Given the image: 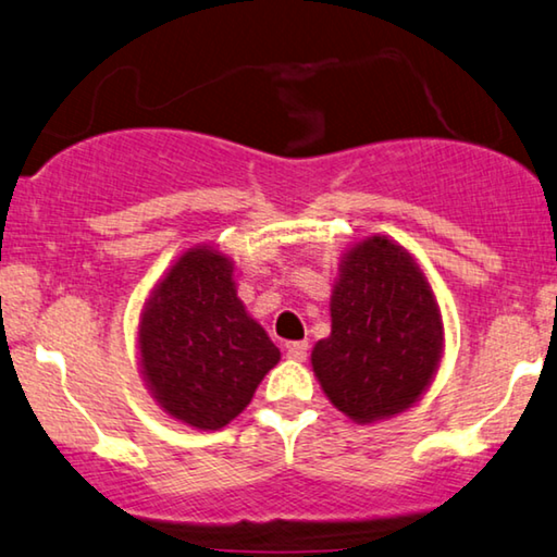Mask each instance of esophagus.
I'll list each match as a JSON object with an SVG mask.
<instances>
[{
	"label": "esophagus",
	"instance_id": "esophagus-1",
	"mask_svg": "<svg viewBox=\"0 0 557 557\" xmlns=\"http://www.w3.org/2000/svg\"><path fill=\"white\" fill-rule=\"evenodd\" d=\"M286 356L290 358V361L304 363L306 356H308V344H306V341H296V344H288L286 346Z\"/></svg>",
	"mask_w": 557,
	"mask_h": 557
}]
</instances>
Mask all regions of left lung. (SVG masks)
Wrapping results in <instances>:
<instances>
[{
	"instance_id": "8db88e82",
	"label": "left lung",
	"mask_w": 557,
	"mask_h": 557,
	"mask_svg": "<svg viewBox=\"0 0 557 557\" xmlns=\"http://www.w3.org/2000/svg\"><path fill=\"white\" fill-rule=\"evenodd\" d=\"M441 358V306L413 256L388 236L350 246L331 290V336L311 350L331 404L356 423L386 421L421 400Z\"/></svg>"
}]
</instances>
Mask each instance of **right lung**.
Returning a JSON list of instances; mask_svg holds the SVG:
<instances>
[{"mask_svg":"<svg viewBox=\"0 0 557 557\" xmlns=\"http://www.w3.org/2000/svg\"><path fill=\"white\" fill-rule=\"evenodd\" d=\"M281 350L236 294L234 261L209 244L171 263L139 319V368L174 421L219 431L251 404Z\"/></svg>","mask_w":557,"mask_h":557,"instance_id":"1","label":"right lung"}]
</instances>
